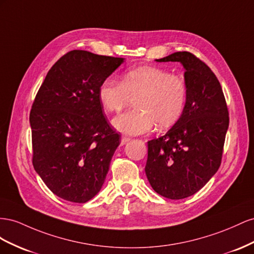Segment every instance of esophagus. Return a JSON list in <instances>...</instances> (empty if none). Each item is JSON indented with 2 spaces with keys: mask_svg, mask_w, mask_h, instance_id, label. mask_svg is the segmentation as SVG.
<instances>
[{
  "mask_svg": "<svg viewBox=\"0 0 254 254\" xmlns=\"http://www.w3.org/2000/svg\"><path fill=\"white\" fill-rule=\"evenodd\" d=\"M129 140H131V138H128V137H122L120 144H121V146H125V144L127 143Z\"/></svg>",
  "mask_w": 254,
  "mask_h": 254,
  "instance_id": "esophagus-1",
  "label": "esophagus"
}]
</instances>
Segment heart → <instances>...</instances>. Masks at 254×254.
Masks as SVG:
<instances>
[{
    "mask_svg": "<svg viewBox=\"0 0 254 254\" xmlns=\"http://www.w3.org/2000/svg\"><path fill=\"white\" fill-rule=\"evenodd\" d=\"M98 97L107 112H119L135 98L137 108L118 115L113 126L127 135L150 132L156 125H175L184 111L187 87L184 78L154 66H140L126 72L121 83L107 77L100 84Z\"/></svg>",
    "mask_w": 254,
    "mask_h": 254,
    "instance_id": "1",
    "label": "heart"
}]
</instances>
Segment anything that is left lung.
<instances>
[{
	"mask_svg": "<svg viewBox=\"0 0 254 254\" xmlns=\"http://www.w3.org/2000/svg\"><path fill=\"white\" fill-rule=\"evenodd\" d=\"M156 62L182 64L187 98L169 131L148 141L144 171L158 194L180 200L200 190L218 170L229 113L219 81L193 54L176 52Z\"/></svg>",
	"mask_w": 254,
	"mask_h": 254,
	"instance_id": "left-lung-1",
	"label": "left lung"
}]
</instances>
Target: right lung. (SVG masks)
<instances>
[{
	"mask_svg": "<svg viewBox=\"0 0 254 254\" xmlns=\"http://www.w3.org/2000/svg\"><path fill=\"white\" fill-rule=\"evenodd\" d=\"M125 59L74 50L48 72L32 106L33 165L60 198L85 203L100 191L120 135L107 123L100 84Z\"/></svg>",
	"mask_w": 254,
	"mask_h": 254,
	"instance_id": "obj_1",
	"label": "right lung"
}]
</instances>
